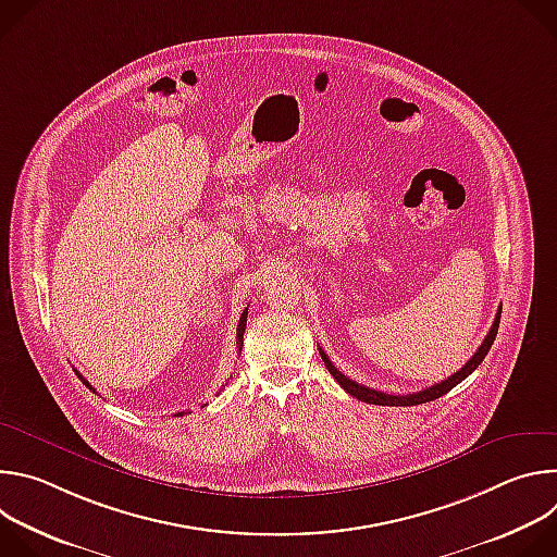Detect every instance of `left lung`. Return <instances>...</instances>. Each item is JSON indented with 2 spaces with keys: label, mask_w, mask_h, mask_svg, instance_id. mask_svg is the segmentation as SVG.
Listing matches in <instances>:
<instances>
[{
  "label": "left lung",
  "mask_w": 557,
  "mask_h": 557,
  "mask_svg": "<svg viewBox=\"0 0 557 557\" xmlns=\"http://www.w3.org/2000/svg\"><path fill=\"white\" fill-rule=\"evenodd\" d=\"M500 312H503V306L498 308L496 320H494V324H492L487 337L483 339L481 348L473 352V357H471L458 372H454V374L447 376L445 381L434 383L432 387H425V389L414 392V394H404V396H401V394H385V392L372 389V387H368V385H361V383L348 379L346 374H342V372L333 366V361L329 359V355H326L322 348H320V355H322V361H324V366L329 368V372L337 379V383H339L350 396H355V399H359V401H363V404H372V406H396V408H401V406H421V404L434 401V399H438V396L447 394L451 387H456L462 379H467L475 368H479V366L483 363V359L487 357V352H490V348H492V344H494V339H496V335H498Z\"/></svg>",
  "instance_id": "left-lung-1"
}]
</instances>
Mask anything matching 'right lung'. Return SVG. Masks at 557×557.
I'll return each mask as SVG.
<instances>
[{
	"instance_id": "1",
	"label": "right lung",
	"mask_w": 557,
	"mask_h": 557,
	"mask_svg": "<svg viewBox=\"0 0 557 557\" xmlns=\"http://www.w3.org/2000/svg\"><path fill=\"white\" fill-rule=\"evenodd\" d=\"M247 312H249V308H245V312H243V317H240V322H237V337H235V344H237V348H240V350H243V342H245V329H247ZM76 374H78V372H76ZM78 379H82V381H84V383H86V385H88V387H90L92 392H97V389H95V387H92V385H90V383H88V381H86V379H84L82 374H78ZM178 414L183 417V412H178Z\"/></svg>"
}]
</instances>
